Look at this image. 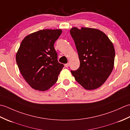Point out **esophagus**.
Segmentation results:
<instances>
[{"mask_svg": "<svg viewBox=\"0 0 130 130\" xmlns=\"http://www.w3.org/2000/svg\"><path fill=\"white\" fill-rule=\"evenodd\" d=\"M69 66V63H65V67L66 68H68Z\"/></svg>", "mask_w": 130, "mask_h": 130, "instance_id": "esophagus-1", "label": "esophagus"}]
</instances>
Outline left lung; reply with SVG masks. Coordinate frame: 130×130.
Masks as SVG:
<instances>
[{"instance_id":"1","label":"left lung","mask_w":130,"mask_h":130,"mask_svg":"<svg viewBox=\"0 0 130 130\" xmlns=\"http://www.w3.org/2000/svg\"><path fill=\"white\" fill-rule=\"evenodd\" d=\"M70 32L80 60L79 68L71 70V73L84 89H97L104 83L113 69V45L107 36L98 29L73 27Z\"/></svg>"}]
</instances>
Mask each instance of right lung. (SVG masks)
Wrapping results in <instances>:
<instances>
[{
    "instance_id": "add662e5",
    "label": "right lung",
    "mask_w": 130,
    "mask_h": 130,
    "mask_svg": "<svg viewBox=\"0 0 130 130\" xmlns=\"http://www.w3.org/2000/svg\"><path fill=\"white\" fill-rule=\"evenodd\" d=\"M60 29L40 30L27 35L16 54V62L24 79L35 90L45 91L56 83L63 65L57 61L54 43Z\"/></svg>"
}]
</instances>
